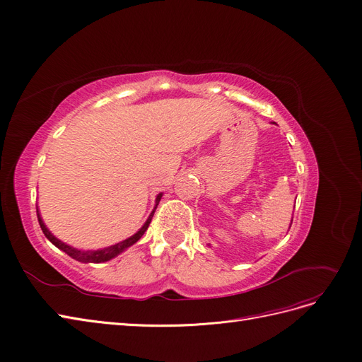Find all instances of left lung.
Wrapping results in <instances>:
<instances>
[{
    "mask_svg": "<svg viewBox=\"0 0 362 362\" xmlns=\"http://www.w3.org/2000/svg\"><path fill=\"white\" fill-rule=\"evenodd\" d=\"M291 224H292V223H291ZM208 246H210V245H208Z\"/></svg>",
    "mask_w": 362,
    "mask_h": 362,
    "instance_id": "obj_1",
    "label": "left lung"
}]
</instances>
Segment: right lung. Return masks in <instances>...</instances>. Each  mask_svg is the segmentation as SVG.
Here are the masks:
<instances>
[{
	"label": "right lung",
	"instance_id": "1",
	"mask_svg": "<svg viewBox=\"0 0 362 362\" xmlns=\"http://www.w3.org/2000/svg\"><path fill=\"white\" fill-rule=\"evenodd\" d=\"M161 197H163V194H158V195H157L154 210H152V213L149 214V217L146 218V221L144 223V226L141 227V229H139L135 235H132L130 238H127V239H124V240H122V242H119V243H116V245H111V246H107V248H101V250H93V251H92V250L85 251V250L73 248V246H70V245L62 242L60 239H57V238L48 230V227L45 226V223H44V220H42V217H41V214H40V210H37V208H36V214H37V221H40V226H41V229H42L45 238H47L52 245H55L57 248L62 250L63 252H66L67 255H70L71 258H74L76 261H79V262H85V264H88V262H95V264H98V262L110 261L111 258L120 255L123 251H126V250L129 248V246H132L133 243H136V242L142 238V235L146 232L148 226H149V223H151V220H152V216H154V213H156V210H157V205H158Z\"/></svg>",
	"mask_w": 362,
	"mask_h": 362
}]
</instances>
